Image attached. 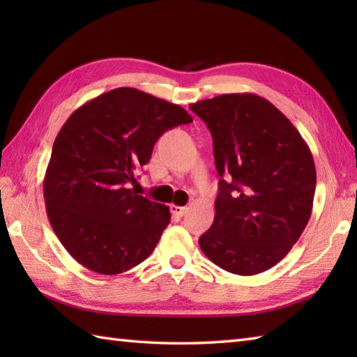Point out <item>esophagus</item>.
Segmentation results:
<instances>
[{"label":"esophagus","mask_w":357,"mask_h":357,"mask_svg":"<svg viewBox=\"0 0 357 357\" xmlns=\"http://www.w3.org/2000/svg\"><path fill=\"white\" fill-rule=\"evenodd\" d=\"M172 213L178 218H183L187 211V207H179V206H170Z\"/></svg>","instance_id":"34e87169"}]
</instances>
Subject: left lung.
Listing matches in <instances>:
<instances>
[{"label":"left lung","instance_id":"8db88e82","mask_svg":"<svg viewBox=\"0 0 357 357\" xmlns=\"http://www.w3.org/2000/svg\"><path fill=\"white\" fill-rule=\"evenodd\" d=\"M213 138L219 174L215 221L199 238L208 259L252 276L290 252L312 216L316 167L301 133L255 93L190 104Z\"/></svg>","mask_w":357,"mask_h":357}]
</instances>
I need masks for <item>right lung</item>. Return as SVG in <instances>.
I'll list each match as a JSON object with an SVG mask.
<instances>
[{
  "label": "right lung",
  "instance_id": "1",
  "mask_svg": "<svg viewBox=\"0 0 357 357\" xmlns=\"http://www.w3.org/2000/svg\"><path fill=\"white\" fill-rule=\"evenodd\" d=\"M181 105L119 87L75 110L53 142L45 210L59 242L82 267L118 275L146 261L170 208L130 188L164 132L192 123Z\"/></svg>",
  "mask_w": 357,
  "mask_h": 357
}]
</instances>
